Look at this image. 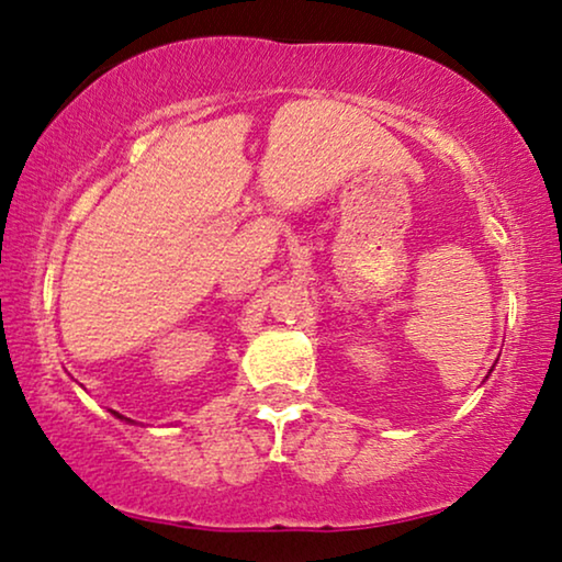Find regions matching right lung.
Segmentation results:
<instances>
[{
    "label": "right lung",
    "mask_w": 562,
    "mask_h": 562,
    "mask_svg": "<svg viewBox=\"0 0 562 562\" xmlns=\"http://www.w3.org/2000/svg\"><path fill=\"white\" fill-rule=\"evenodd\" d=\"M114 417H120V419H127V417H122V414H117V412H114Z\"/></svg>",
    "instance_id": "add662e5"
}]
</instances>
